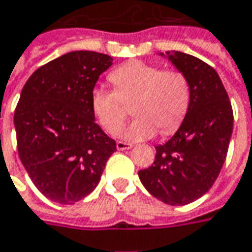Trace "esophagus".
<instances>
[{"instance_id":"1","label":"esophagus","mask_w":252,"mask_h":252,"mask_svg":"<svg viewBox=\"0 0 252 252\" xmlns=\"http://www.w3.org/2000/svg\"><path fill=\"white\" fill-rule=\"evenodd\" d=\"M116 146H117V149H119V150H128V149L132 148V145H131V143L121 142V140H119V142L116 143Z\"/></svg>"}]
</instances>
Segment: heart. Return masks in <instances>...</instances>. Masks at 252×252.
Masks as SVG:
<instances>
[{
  "instance_id": "heart-1",
  "label": "heart",
  "mask_w": 252,
  "mask_h": 252,
  "mask_svg": "<svg viewBox=\"0 0 252 252\" xmlns=\"http://www.w3.org/2000/svg\"><path fill=\"white\" fill-rule=\"evenodd\" d=\"M109 80L114 91L96 87L91 92L92 112L107 132L123 126L126 117V104L131 102L136 119L117 132L128 140L152 138L156 126L162 133L172 132L188 113L190 87L179 71L133 61L114 68Z\"/></svg>"
}]
</instances>
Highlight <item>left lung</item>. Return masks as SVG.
Segmentation results:
<instances>
[{
  "label": "left lung",
  "instance_id": "left-lung-1",
  "mask_svg": "<svg viewBox=\"0 0 252 252\" xmlns=\"http://www.w3.org/2000/svg\"><path fill=\"white\" fill-rule=\"evenodd\" d=\"M182 73L190 103L174 136L156 146L155 162L138 172L146 190L169 205L204 196L220 175L233 131V110L218 73L191 55L160 54Z\"/></svg>",
  "mask_w": 252,
  "mask_h": 252
}]
</instances>
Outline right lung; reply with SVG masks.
<instances>
[{
  "mask_svg": "<svg viewBox=\"0 0 252 252\" xmlns=\"http://www.w3.org/2000/svg\"><path fill=\"white\" fill-rule=\"evenodd\" d=\"M112 64L109 55L73 51L37 68L22 90L13 117L19 157L35 188L55 203L88 196L116 152L91 107V92Z\"/></svg>",
  "mask_w": 252,
  "mask_h": 252,
  "instance_id": "obj_1",
  "label": "right lung"
}]
</instances>
